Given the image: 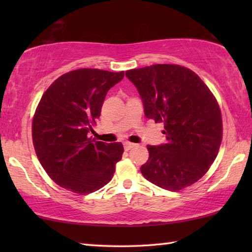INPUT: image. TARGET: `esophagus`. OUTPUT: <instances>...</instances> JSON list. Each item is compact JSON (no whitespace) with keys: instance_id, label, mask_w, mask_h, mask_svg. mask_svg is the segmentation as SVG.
I'll return each mask as SVG.
<instances>
[{"instance_id":"1","label":"esophagus","mask_w":252,"mask_h":252,"mask_svg":"<svg viewBox=\"0 0 252 252\" xmlns=\"http://www.w3.org/2000/svg\"><path fill=\"white\" fill-rule=\"evenodd\" d=\"M134 146H135L134 143H130V142H125V143H123V147H125V150L126 151L131 150L132 148H134Z\"/></svg>"}]
</instances>
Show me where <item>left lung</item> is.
<instances>
[{"mask_svg": "<svg viewBox=\"0 0 252 252\" xmlns=\"http://www.w3.org/2000/svg\"><path fill=\"white\" fill-rule=\"evenodd\" d=\"M138 90L144 116L164 125L167 141L148 146L143 177L169 191L202 178L218 155L222 119L211 91L185 66L156 64L126 72Z\"/></svg>", "mask_w": 252, "mask_h": 252, "instance_id": "8db88e82", "label": "left lung"}]
</instances>
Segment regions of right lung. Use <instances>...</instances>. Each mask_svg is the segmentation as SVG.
<instances>
[{"label": "right lung", "mask_w": 252, "mask_h": 252, "mask_svg": "<svg viewBox=\"0 0 252 252\" xmlns=\"http://www.w3.org/2000/svg\"><path fill=\"white\" fill-rule=\"evenodd\" d=\"M125 72L80 69L60 76L41 97L32 123L37 159L52 180L87 194L109 183L121 160L120 142L89 138L104 97Z\"/></svg>", "instance_id": "add662e5"}]
</instances>
